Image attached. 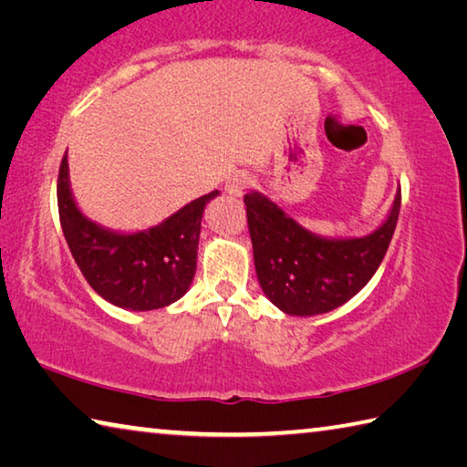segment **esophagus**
Wrapping results in <instances>:
<instances>
[{"instance_id": "1", "label": "esophagus", "mask_w": 467, "mask_h": 467, "mask_svg": "<svg viewBox=\"0 0 467 467\" xmlns=\"http://www.w3.org/2000/svg\"><path fill=\"white\" fill-rule=\"evenodd\" d=\"M249 185H251V177L247 175V172H234V175L228 177L224 189H226V193H231V195H243V192Z\"/></svg>"}]
</instances>
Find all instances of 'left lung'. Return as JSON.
I'll list each match as a JSON object with an SVG mask.
<instances>
[{
  "label": "left lung",
  "instance_id": "obj_1",
  "mask_svg": "<svg viewBox=\"0 0 467 467\" xmlns=\"http://www.w3.org/2000/svg\"><path fill=\"white\" fill-rule=\"evenodd\" d=\"M253 262L264 295L286 315L311 317L348 303L381 265L398 224V187L387 218L365 236H323L298 224L270 197L249 192Z\"/></svg>",
  "mask_w": 467,
  "mask_h": 467
}]
</instances>
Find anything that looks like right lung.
Masks as SVG:
<instances>
[{
    "mask_svg": "<svg viewBox=\"0 0 467 467\" xmlns=\"http://www.w3.org/2000/svg\"><path fill=\"white\" fill-rule=\"evenodd\" d=\"M220 192L197 197L144 231H113L78 205L67 156L57 179L59 220L67 247L92 290L128 311H152L187 295L197 270L203 210Z\"/></svg>",
    "mask_w": 467,
    "mask_h": 467,
    "instance_id": "obj_1",
    "label": "right lung"
}]
</instances>
